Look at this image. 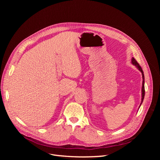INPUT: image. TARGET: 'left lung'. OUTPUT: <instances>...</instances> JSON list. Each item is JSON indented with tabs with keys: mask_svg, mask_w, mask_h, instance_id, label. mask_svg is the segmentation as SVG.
<instances>
[{
	"mask_svg": "<svg viewBox=\"0 0 160 160\" xmlns=\"http://www.w3.org/2000/svg\"><path fill=\"white\" fill-rule=\"evenodd\" d=\"M132 63L133 65H134L135 66H136V67H137V68H138V69H139L140 71H141L142 74V77H143L142 89V102H141V104H140L139 107V108H140V106H141V105H142V102H143V99H144V96H145V87H144V74H143V70H142V67H140V65H139V63H138V62H137V61L135 60L133 57L132 58Z\"/></svg>",
	"mask_w": 160,
	"mask_h": 160,
	"instance_id": "8db88e82",
	"label": "left lung"
}]
</instances>
